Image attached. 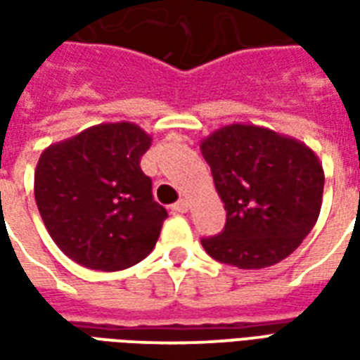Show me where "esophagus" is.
Listing matches in <instances>:
<instances>
[{
	"mask_svg": "<svg viewBox=\"0 0 360 360\" xmlns=\"http://www.w3.org/2000/svg\"><path fill=\"white\" fill-rule=\"evenodd\" d=\"M188 210V202L187 200H179V202H175L172 206L173 214H185Z\"/></svg>",
	"mask_w": 360,
	"mask_h": 360,
	"instance_id": "34e87169",
	"label": "esophagus"
}]
</instances>
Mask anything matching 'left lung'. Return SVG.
<instances>
[{"label":"left lung","instance_id":"8db88e82","mask_svg":"<svg viewBox=\"0 0 360 360\" xmlns=\"http://www.w3.org/2000/svg\"><path fill=\"white\" fill-rule=\"evenodd\" d=\"M226 208V227L202 247L224 264L258 270L281 262L314 227L324 172L302 142L233 123L200 144Z\"/></svg>","mask_w":360,"mask_h":360}]
</instances>
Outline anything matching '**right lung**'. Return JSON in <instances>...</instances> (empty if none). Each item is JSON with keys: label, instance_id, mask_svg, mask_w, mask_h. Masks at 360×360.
I'll return each instance as SVG.
<instances>
[{"label": "right lung", "instance_id": "obj_1", "mask_svg": "<svg viewBox=\"0 0 360 360\" xmlns=\"http://www.w3.org/2000/svg\"><path fill=\"white\" fill-rule=\"evenodd\" d=\"M152 139L134 123L90 127L42 152L34 198L59 249L90 270L115 271L154 249L167 210L141 158Z\"/></svg>", "mask_w": 360, "mask_h": 360}]
</instances>
